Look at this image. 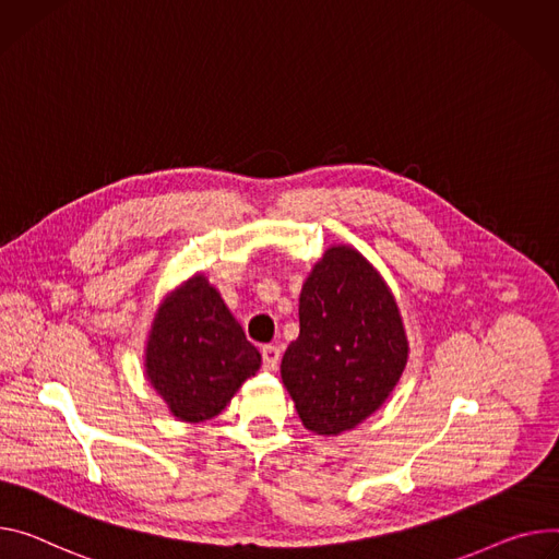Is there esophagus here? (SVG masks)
Segmentation results:
<instances>
[{
  "label": "esophagus",
  "mask_w": 559,
  "mask_h": 559,
  "mask_svg": "<svg viewBox=\"0 0 559 559\" xmlns=\"http://www.w3.org/2000/svg\"><path fill=\"white\" fill-rule=\"evenodd\" d=\"M263 368L274 372L278 368L281 361V347L278 345H263Z\"/></svg>",
  "instance_id": "1"
}]
</instances>
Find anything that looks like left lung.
Here are the masks:
<instances>
[{
  "instance_id": "left-lung-1",
  "label": "left lung",
  "mask_w": 559,
  "mask_h": 559,
  "mask_svg": "<svg viewBox=\"0 0 559 559\" xmlns=\"http://www.w3.org/2000/svg\"><path fill=\"white\" fill-rule=\"evenodd\" d=\"M298 338L281 377L308 430L341 435L379 411L408 364V338L381 274L347 245L330 247L302 283Z\"/></svg>"
}]
</instances>
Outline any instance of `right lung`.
I'll list each match as a JSON object with an SVG mask.
<instances>
[{
    "mask_svg": "<svg viewBox=\"0 0 559 559\" xmlns=\"http://www.w3.org/2000/svg\"><path fill=\"white\" fill-rule=\"evenodd\" d=\"M259 368L261 352L205 276H191L165 298L151 323L144 372L174 417L200 424L221 415Z\"/></svg>",
    "mask_w": 559,
    "mask_h": 559,
    "instance_id": "1",
    "label": "right lung"
}]
</instances>
